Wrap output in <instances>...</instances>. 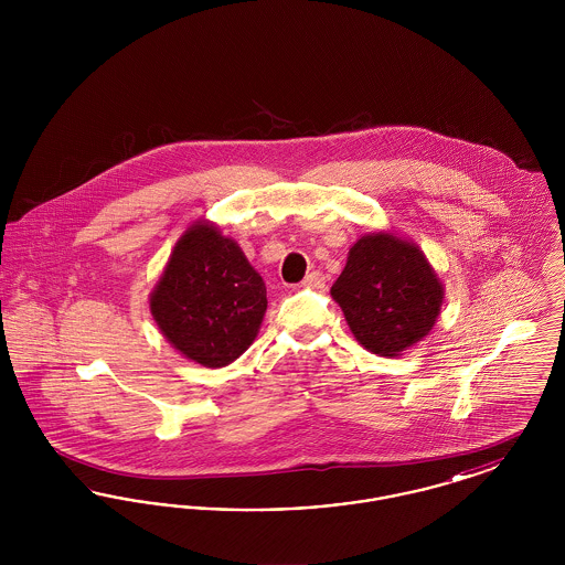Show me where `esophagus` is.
I'll return each mask as SVG.
<instances>
[{
	"mask_svg": "<svg viewBox=\"0 0 565 565\" xmlns=\"http://www.w3.org/2000/svg\"><path fill=\"white\" fill-rule=\"evenodd\" d=\"M323 281V275L320 270H311L305 279H302V286L305 288H318Z\"/></svg>",
	"mask_w": 565,
	"mask_h": 565,
	"instance_id": "obj_1",
	"label": "esophagus"
}]
</instances>
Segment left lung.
<instances>
[{
    "label": "left lung",
    "mask_w": 565,
    "mask_h": 565,
    "mask_svg": "<svg viewBox=\"0 0 565 565\" xmlns=\"http://www.w3.org/2000/svg\"><path fill=\"white\" fill-rule=\"evenodd\" d=\"M330 295L355 339L390 358L430 332L443 302V288L426 256L383 233L358 239Z\"/></svg>",
    "instance_id": "8db88e82"
}]
</instances>
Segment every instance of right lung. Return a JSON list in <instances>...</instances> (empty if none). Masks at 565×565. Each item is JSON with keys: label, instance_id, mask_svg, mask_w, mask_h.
Returning a JSON list of instances; mask_svg holds the SVG:
<instances>
[{"label": "right lung", "instance_id": "right-lung-1", "mask_svg": "<svg viewBox=\"0 0 565 565\" xmlns=\"http://www.w3.org/2000/svg\"><path fill=\"white\" fill-rule=\"evenodd\" d=\"M162 334L186 358L220 369L258 334L267 288L239 245L194 224L178 242L150 298Z\"/></svg>", "mask_w": 565, "mask_h": 565}]
</instances>
